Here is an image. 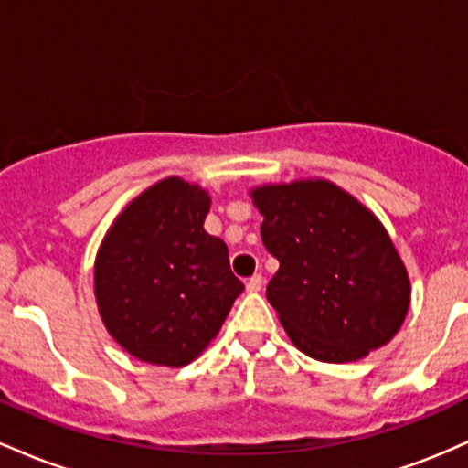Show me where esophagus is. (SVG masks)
<instances>
[{"instance_id": "34e87169", "label": "esophagus", "mask_w": 468, "mask_h": 468, "mask_svg": "<svg viewBox=\"0 0 468 468\" xmlns=\"http://www.w3.org/2000/svg\"><path fill=\"white\" fill-rule=\"evenodd\" d=\"M245 287H248V292H250V293L261 292V287H262V276H261V274H254V276L250 278L248 285H245Z\"/></svg>"}]
</instances>
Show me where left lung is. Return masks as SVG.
<instances>
[{
    "mask_svg": "<svg viewBox=\"0 0 468 468\" xmlns=\"http://www.w3.org/2000/svg\"><path fill=\"white\" fill-rule=\"evenodd\" d=\"M278 259L267 285L287 335L320 362H354L387 345L411 304L409 271L369 207L327 178L250 190Z\"/></svg>",
    "mask_w": 468,
    "mask_h": 468,
    "instance_id": "obj_1",
    "label": "left lung"
}]
</instances>
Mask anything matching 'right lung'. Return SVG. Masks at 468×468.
<instances>
[{"mask_svg":"<svg viewBox=\"0 0 468 468\" xmlns=\"http://www.w3.org/2000/svg\"><path fill=\"white\" fill-rule=\"evenodd\" d=\"M206 187L161 178L128 203L94 259V298L108 334L136 360L186 367L217 338L243 282L228 245L203 223Z\"/></svg>","mask_w":468,"mask_h":468,"instance_id":"obj_1","label":"right lung"}]
</instances>
